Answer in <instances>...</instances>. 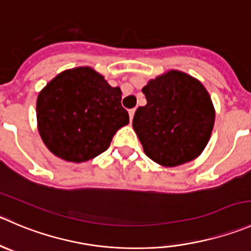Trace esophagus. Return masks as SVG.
<instances>
[{
  "label": "esophagus",
  "instance_id": "34e87169",
  "mask_svg": "<svg viewBox=\"0 0 251 251\" xmlns=\"http://www.w3.org/2000/svg\"><path fill=\"white\" fill-rule=\"evenodd\" d=\"M128 115H130V120L132 121V119H133V115H135V109H131V110L128 111Z\"/></svg>",
  "mask_w": 251,
  "mask_h": 251
}]
</instances>
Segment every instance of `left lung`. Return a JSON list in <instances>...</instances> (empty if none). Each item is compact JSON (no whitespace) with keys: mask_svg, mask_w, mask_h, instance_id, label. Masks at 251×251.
<instances>
[{"mask_svg":"<svg viewBox=\"0 0 251 251\" xmlns=\"http://www.w3.org/2000/svg\"><path fill=\"white\" fill-rule=\"evenodd\" d=\"M147 104L132 127L146 155L163 167L191 162L202 153L215 125V106L199 79L177 70L150 79L142 88Z\"/></svg>","mask_w":251,"mask_h":251,"instance_id":"8db88e82","label":"left lung"}]
</instances>
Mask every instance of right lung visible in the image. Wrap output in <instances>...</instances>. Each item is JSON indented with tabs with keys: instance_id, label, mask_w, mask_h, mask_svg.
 Returning <instances> with one entry per match:
<instances>
[{
	"instance_id": "1",
	"label": "right lung",
	"mask_w": 251,
	"mask_h": 251,
	"mask_svg": "<svg viewBox=\"0 0 251 251\" xmlns=\"http://www.w3.org/2000/svg\"><path fill=\"white\" fill-rule=\"evenodd\" d=\"M121 89L89 66L58 74L36 99L38 131L61 159L83 163L106 151L119 128L130 123Z\"/></svg>"
}]
</instances>
